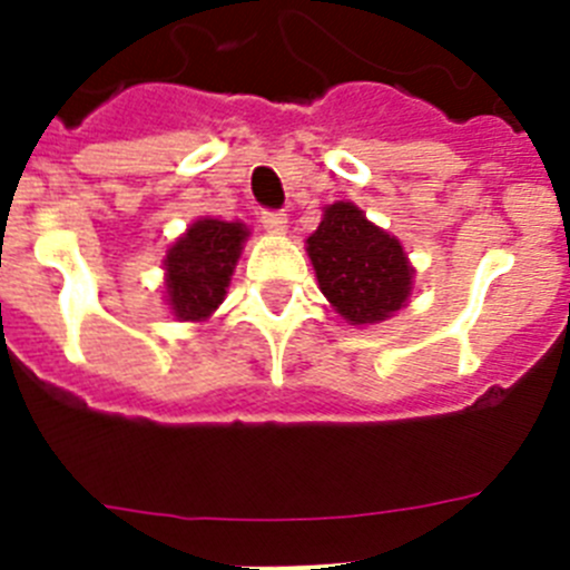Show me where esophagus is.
<instances>
[{"label": "esophagus", "instance_id": "1", "mask_svg": "<svg viewBox=\"0 0 570 570\" xmlns=\"http://www.w3.org/2000/svg\"><path fill=\"white\" fill-rule=\"evenodd\" d=\"M259 219L271 234H285V228H288V216L282 214V210H262Z\"/></svg>", "mask_w": 570, "mask_h": 570}]
</instances>
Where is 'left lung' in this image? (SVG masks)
<instances>
[{"label":"left lung","instance_id":"8db88e82","mask_svg":"<svg viewBox=\"0 0 570 570\" xmlns=\"http://www.w3.org/2000/svg\"><path fill=\"white\" fill-rule=\"evenodd\" d=\"M305 245L320 291L351 325L387 320L411 296L414 268L402 242L376 228L354 203L328 205Z\"/></svg>","mask_w":570,"mask_h":570}]
</instances>
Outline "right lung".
Listing matches in <instances>:
<instances>
[{"mask_svg": "<svg viewBox=\"0 0 570 570\" xmlns=\"http://www.w3.org/2000/svg\"><path fill=\"white\" fill-rule=\"evenodd\" d=\"M250 230L242 223L196 219L165 256V294L179 322H205L225 299Z\"/></svg>", "mask_w": 570, "mask_h": 570, "instance_id": "1", "label": "right lung"}]
</instances>
